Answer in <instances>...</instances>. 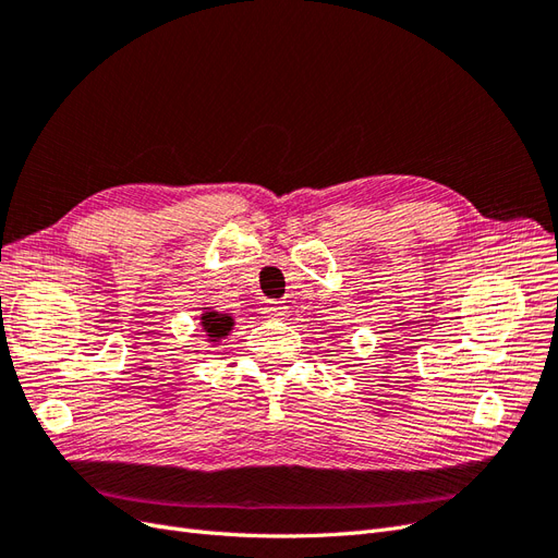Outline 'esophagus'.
Listing matches in <instances>:
<instances>
[{
  "instance_id": "esophagus-1",
  "label": "esophagus",
  "mask_w": 558,
  "mask_h": 558,
  "mask_svg": "<svg viewBox=\"0 0 558 558\" xmlns=\"http://www.w3.org/2000/svg\"><path fill=\"white\" fill-rule=\"evenodd\" d=\"M265 314L272 316V318H283V316H289V307H286L283 302H279V300H267Z\"/></svg>"
}]
</instances>
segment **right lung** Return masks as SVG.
Returning <instances> with one entry per match:
<instances>
[{"instance_id": "right-lung-1", "label": "right lung", "mask_w": 558, "mask_h": 558, "mask_svg": "<svg viewBox=\"0 0 558 558\" xmlns=\"http://www.w3.org/2000/svg\"><path fill=\"white\" fill-rule=\"evenodd\" d=\"M199 320H202V330L207 332V337H209V342H221L223 337L232 330V326H234V318L232 316H228V314H218V312H214V310H209V307H205V314L199 316Z\"/></svg>"}]
</instances>
